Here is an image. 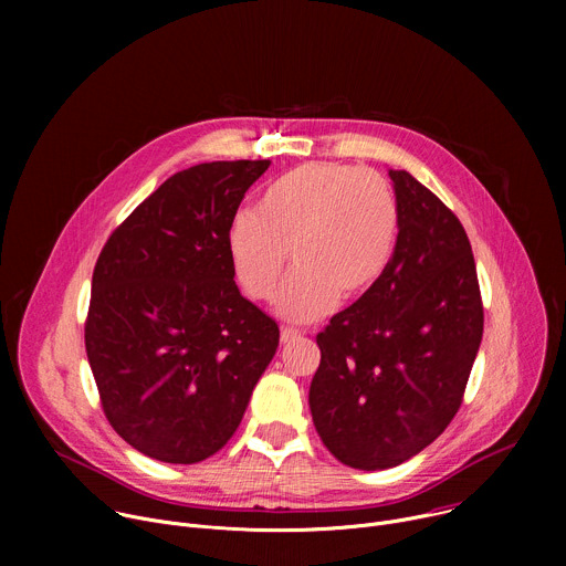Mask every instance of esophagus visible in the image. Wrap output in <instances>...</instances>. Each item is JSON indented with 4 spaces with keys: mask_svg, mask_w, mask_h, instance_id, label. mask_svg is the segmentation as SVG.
Masks as SVG:
<instances>
[{
    "mask_svg": "<svg viewBox=\"0 0 566 566\" xmlns=\"http://www.w3.org/2000/svg\"><path fill=\"white\" fill-rule=\"evenodd\" d=\"M295 338H300V332L297 329H289V327H284L282 332H280V340L286 345V343H291V340H295Z\"/></svg>",
    "mask_w": 566,
    "mask_h": 566,
    "instance_id": "1",
    "label": "esophagus"
}]
</instances>
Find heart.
Returning a JSON list of instances; mask_svg holds the SVG:
<instances>
[{
  "label": "heart",
  "mask_w": 566,
  "mask_h": 566,
  "mask_svg": "<svg viewBox=\"0 0 566 566\" xmlns=\"http://www.w3.org/2000/svg\"><path fill=\"white\" fill-rule=\"evenodd\" d=\"M398 234V206L385 177L345 164H304L271 181L255 212L226 232L232 275L251 300L266 302L286 266L275 308L289 322H315L338 300L365 295L385 273Z\"/></svg>",
  "instance_id": "obj_1"
}]
</instances>
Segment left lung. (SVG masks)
Returning a JSON list of instances; mask_svg holds the SVG:
<instances>
[{
	"label": "left lung",
	"instance_id": "obj_1",
	"mask_svg": "<svg viewBox=\"0 0 566 566\" xmlns=\"http://www.w3.org/2000/svg\"><path fill=\"white\" fill-rule=\"evenodd\" d=\"M398 206L380 280L317 334L313 426L358 470L394 468L428 448L461 408L483 334L468 234L406 170H389Z\"/></svg>",
	"mask_w": 566,
	"mask_h": 566
}]
</instances>
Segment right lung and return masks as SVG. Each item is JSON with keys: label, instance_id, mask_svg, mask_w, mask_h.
I'll return each instance as SVG.
<instances>
[{"label": "right lung", "instance_id": "add662e5", "mask_svg": "<svg viewBox=\"0 0 566 566\" xmlns=\"http://www.w3.org/2000/svg\"><path fill=\"white\" fill-rule=\"evenodd\" d=\"M271 160L172 175L107 239L92 277L87 358L112 428L138 452L221 450L275 356V319L239 293L226 232Z\"/></svg>", "mask_w": 566, "mask_h": 566}]
</instances>
